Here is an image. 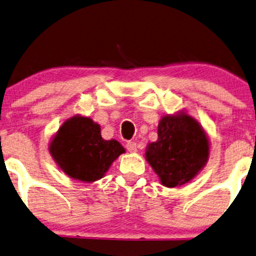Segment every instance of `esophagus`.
I'll list each match as a JSON object with an SVG mask.
<instances>
[{
    "instance_id": "34e87169",
    "label": "esophagus",
    "mask_w": 256,
    "mask_h": 256,
    "mask_svg": "<svg viewBox=\"0 0 256 256\" xmlns=\"http://www.w3.org/2000/svg\"><path fill=\"white\" fill-rule=\"evenodd\" d=\"M126 148H128V152H137V142H126Z\"/></svg>"
}]
</instances>
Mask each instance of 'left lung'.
Wrapping results in <instances>:
<instances>
[{
  "label": "left lung",
  "mask_w": 256,
  "mask_h": 256,
  "mask_svg": "<svg viewBox=\"0 0 256 256\" xmlns=\"http://www.w3.org/2000/svg\"><path fill=\"white\" fill-rule=\"evenodd\" d=\"M205 131L186 114L165 116L158 125V140L146 150L148 160L166 187L188 182L208 160Z\"/></svg>",
  "instance_id": "obj_1"
}]
</instances>
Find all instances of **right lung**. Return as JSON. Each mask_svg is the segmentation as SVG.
Listing matches in <instances>:
<instances>
[{"instance_id": "add662e5", "label": "right lung", "mask_w": 256, "mask_h": 256, "mask_svg": "<svg viewBox=\"0 0 256 256\" xmlns=\"http://www.w3.org/2000/svg\"><path fill=\"white\" fill-rule=\"evenodd\" d=\"M49 151L70 178L92 182L103 178L125 150L117 140H104L92 119L74 116L60 126Z\"/></svg>"}]
</instances>
